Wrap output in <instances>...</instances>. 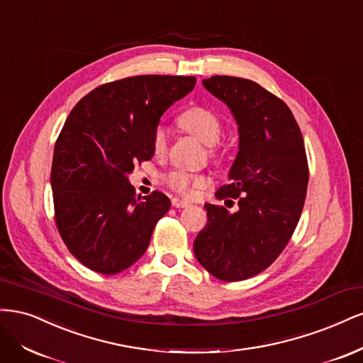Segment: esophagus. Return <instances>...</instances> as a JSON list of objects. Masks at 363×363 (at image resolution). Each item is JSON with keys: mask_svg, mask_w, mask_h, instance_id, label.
Returning <instances> with one entry per match:
<instances>
[{"mask_svg": "<svg viewBox=\"0 0 363 363\" xmlns=\"http://www.w3.org/2000/svg\"><path fill=\"white\" fill-rule=\"evenodd\" d=\"M172 205L174 208H186V206H190V202L182 201V199H179V197H173L172 199Z\"/></svg>", "mask_w": 363, "mask_h": 363, "instance_id": "obj_1", "label": "esophagus"}]
</instances>
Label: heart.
<instances>
[{
	"label": "heart",
	"mask_w": 363,
	"mask_h": 363,
	"mask_svg": "<svg viewBox=\"0 0 363 363\" xmlns=\"http://www.w3.org/2000/svg\"><path fill=\"white\" fill-rule=\"evenodd\" d=\"M178 123L186 133L201 138L203 143L211 145L209 146V154L214 160H223L226 155V146L223 143L217 142L221 128L220 116L213 111L211 108L203 107V105H191V107L185 108L178 116ZM152 149L157 155L164 154L167 149V130L164 125H157L152 133ZM164 182L179 194H191L199 189H205L209 184V179L205 174L201 173H190L186 170H172L164 174Z\"/></svg>",
	"instance_id": "1"
}]
</instances>
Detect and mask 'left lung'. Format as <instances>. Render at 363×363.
I'll return each mask as SVG.
<instances>
[{
    "instance_id": "1",
    "label": "left lung",
    "mask_w": 363,
    "mask_h": 363,
    "mask_svg": "<svg viewBox=\"0 0 363 363\" xmlns=\"http://www.w3.org/2000/svg\"><path fill=\"white\" fill-rule=\"evenodd\" d=\"M203 86L228 104L238 123L230 182L216 193L220 201L235 199L238 211L206 203V226L193 249L208 273L240 282L270 267L294 233L308 190L306 149L288 105L258 83L214 75Z\"/></svg>"
}]
</instances>
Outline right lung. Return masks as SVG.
I'll list each match as a JSON object with an SVG mask.
<instances>
[{"label": "right lung", "instance_id": "right-lung-1", "mask_svg": "<svg viewBox=\"0 0 363 363\" xmlns=\"http://www.w3.org/2000/svg\"><path fill=\"white\" fill-rule=\"evenodd\" d=\"M194 84L196 77H126L91 90L67 116L51 169L54 220L89 270L118 274L146 252L170 199L137 196L126 174L154 157V128Z\"/></svg>", "mask_w": 363, "mask_h": 363}]
</instances>
